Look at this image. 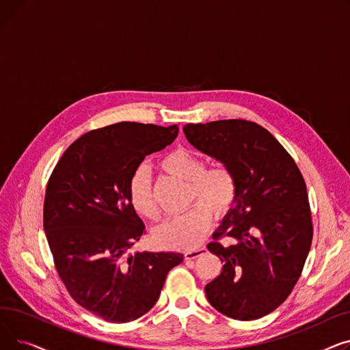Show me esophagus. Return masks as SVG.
Segmentation results:
<instances>
[{"mask_svg": "<svg viewBox=\"0 0 350 350\" xmlns=\"http://www.w3.org/2000/svg\"><path fill=\"white\" fill-rule=\"evenodd\" d=\"M206 252V248L201 247V248H197V250H191V251H186L185 252V258L186 260H196L197 256L203 255Z\"/></svg>", "mask_w": 350, "mask_h": 350, "instance_id": "1", "label": "esophagus"}]
</instances>
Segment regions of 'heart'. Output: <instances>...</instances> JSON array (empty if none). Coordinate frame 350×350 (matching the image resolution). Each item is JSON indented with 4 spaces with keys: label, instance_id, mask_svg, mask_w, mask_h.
Here are the masks:
<instances>
[{
    "label": "heart",
    "instance_id": "obj_1",
    "mask_svg": "<svg viewBox=\"0 0 350 350\" xmlns=\"http://www.w3.org/2000/svg\"><path fill=\"white\" fill-rule=\"evenodd\" d=\"M160 167L165 173L189 181V203L197 204L186 213L165 219L153 231V241L160 248L167 250L196 248L210 228L211 213L215 217H223L234 206L238 194L237 177L223 163L206 167L203 157L183 147L165 154ZM129 198L137 214L150 221L159 219L160 208L152 177L144 165H140L129 181Z\"/></svg>",
    "mask_w": 350,
    "mask_h": 350
}]
</instances>
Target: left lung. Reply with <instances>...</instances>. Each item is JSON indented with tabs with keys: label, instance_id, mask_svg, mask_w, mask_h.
I'll return each mask as SVG.
<instances>
[{
	"label": "left lung",
	"instance_id": "left-lung-1",
	"mask_svg": "<svg viewBox=\"0 0 350 350\" xmlns=\"http://www.w3.org/2000/svg\"><path fill=\"white\" fill-rule=\"evenodd\" d=\"M187 140L234 172L235 206L207 245L223 271L206 285L208 302L237 321L260 319L292 292L312 244V214L305 180L267 129L243 119L189 123ZM234 243L223 246L221 237Z\"/></svg>",
	"mask_w": 350,
	"mask_h": 350
}]
</instances>
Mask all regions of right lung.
I'll use <instances>...</instances> for the list:
<instances>
[{
  "label": "right lung",
  "instance_id": "1",
  "mask_svg": "<svg viewBox=\"0 0 350 350\" xmlns=\"http://www.w3.org/2000/svg\"><path fill=\"white\" fill-rule=\"evenodd\" d=\"M178 135L163 127L120 122L73 142L48 180L44 230L53 264L69 295L112 323L131 322L157 302L178 252L126 255L146 232L129 198V181L147 154Z\"/></svg>",
  "mask_w": 350,
  "mask_h": 350
}]
</instances>
